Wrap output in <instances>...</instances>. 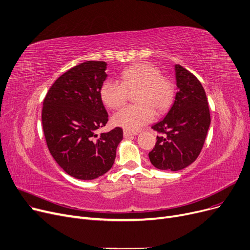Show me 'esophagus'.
I'll return each mask as SVG.
<instances>
[{"label": "esophagus", "instance_id": "34e87169", "mask_svg": "<svg viewBox=\"0 0 250 250\" xmlns=\"http://www.w3.org/2000/svg\"><path fill=\"white\" fill-rule=\"evenodd\" d=\"M137 134H138L137 132H129V130H126V129L124 130V137H125V138L133 137V136H136Z\"/></svg>", "mask_w": 250, "mask_h": 250}]
</instances>
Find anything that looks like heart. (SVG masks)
Here are the masks:
<instances>
[{"instance_id":"obj_1","label":"heart","mask_w":250,"mask_h":250,"mask_svg":"<svg viewBox=\"0 0 250 250\" xmlns=\"http://www.w3.org/2000/svg\"><path fill=\"white\" fill-rule=\"evenodd\" d=\"M121 81H104L100 96L104 104L111 109L121 107L128 98V92L138 90L135 95L137 104L118 110L113 115V124L127 130H137L152 122L154 109L165 112L174 99V85L167 77L161 75L158 68L149 62L129 65L121 73Z\"/></svg>"}]
</instances>
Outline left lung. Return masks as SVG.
<instances>
[{
  "label": "left lung",
  "instance_id": "8db88e82",
  "mask_svg": "<svg viewBox=\"0 0 250 250\" xmlns=\"http://www.w3.org/2000/svg\"><path fill=\"white\" fill-rule=\"evenodd\" d=\"M175 78L174 103L163 120L152 126L163 136H157L149 153L151 163L167 171H178L195 161L211 124L206 92L198 78L180 64H175Z\"/></svg>",
  "mask_w": 250,
  "mask_h": 250
}]
</instances>
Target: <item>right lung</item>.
I'll return each mask as SVG.
<instances>
[{
	"mask_svg": "<svg viewBox=\"0 0 250 250\" xmlns=\"http://www.w3.org/2000/svg\"><path fill=\"white\" fill-rule=\"evenodd\" d=\"M107 63L88 61L73 67L51 85L43 100L42 127L47 148L69 175L95 179L112 167L123 128L95 134L108 122L100 96Z\"/></svg>",
	"mask_w": 250,
	"mask_h": 250,
	"instance_id": "1",
	"label": "right lung"
}]
</instances>
